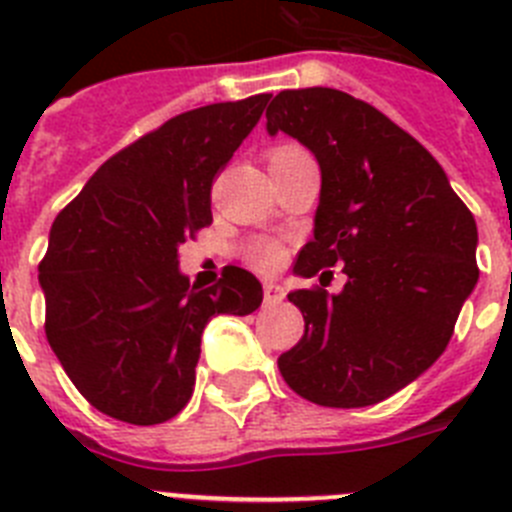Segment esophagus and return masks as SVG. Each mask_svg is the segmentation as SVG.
Listing matches in <instances>:
<instances>
[{"mask_svg":"<svg viewBox=\"0 0 512 512\" xmlns=\"http://www.w3.org/2000/svg\"><path fill=\"white\" fill-rule=\"evenodd\" d=\"M284 300V287L277 282H266L264 284V302L266 305H279Z\"/></svg>","mask_w":512,"mask_h":512,"instance_id":"34e87169","label":"esophagus"}]
</instances>
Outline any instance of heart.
<instances>
[{"label": "heart", "mask_w": 512, "mask_h": 512, "mask_svg": "<svg viewBox=\"0 0 512 512\" xmlns=\"http://www.w3.org/2000/svg\"><path fill=\"white\" fill-rule=\"evenodd\" d=\"M287 148H292V146H282V148H277V151H287ZM246 259H248V264L256 266V269L274 271L284 261V248L274 241L253 243V246L246 251Z\"/></svg>", "instance_id": "1"}]
</instances>
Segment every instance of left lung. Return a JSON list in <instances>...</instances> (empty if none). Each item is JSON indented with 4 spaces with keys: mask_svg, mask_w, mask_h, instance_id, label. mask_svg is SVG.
Returning a JSON list of instances; mask_svg holds the SVG:
<instances>
[{
    "mask_svg": "<svg viewBox=\"0 0 512 512\" xmlns=\"http://www.w3.org/2000/svg\"><path fill=\"white\" fill-rule=\"evenodd\" d=\"M266 130L297 138L320 166L315 230L295 274L333 277L343 264L348 277L338 295L289 292L305 336L279 356V372L323 408L382 402L449 346L479 279L474 215L413 135L351 94L279 92Z\"/></svg>",
    "mask_w": 512,
    "mask_h": 512,
    "instance_id": "1",
    "label": "left lung"
}]
</instances>
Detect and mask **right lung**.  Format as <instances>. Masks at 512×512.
<instances>
[{
	"instance_id": "right-lung-1",
	"label": "right lung",
	"mask_w": 512,
	"mask_h": 512,
	"mask_svg": "<svg viewBox=\"0 0 512 512\" xmlns=\"http://www.w3.org/2000/svg\"><path fill=\"white\" fill-rule=\"evenodd\" d=\"M269 97L171 117L104 161L53 220L38 266L45 336L99 413L133 425L174 418L192 397L210 318L248 315L264 300L238 266L215 287H189L179 246L212 223V179Z\"/></svg>"
}]
</instances>
